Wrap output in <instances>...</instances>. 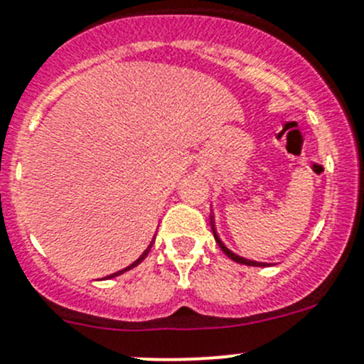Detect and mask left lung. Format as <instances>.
I'll list each match as a JSON object with an SVG mask.
<instances>
[{
    "mask_svg": "<svg viewBox=\"0 0 364 364\" xmlns=\"http://www.w3.org/2000/svg\"><path fill=\"white\" fill-rule=\"evenodd\" d=\"M210 227H213L214 240H216V243L220 245V248H221V250H223V254L227 255V257H230L232 261L240 262V264H247V266H264V262H257V261H252V259H245V257H241V255L234 254V252H232L230 248H227V247H225V243H223V241L220 240V236H218L216 227H214V220H213V216H210Z\"/></svg>",
    "mask_w": 364,
    "mask_h": 364,
    "instance_id": "left-lung-1",
    "label": "left lung"
}]
</instances>
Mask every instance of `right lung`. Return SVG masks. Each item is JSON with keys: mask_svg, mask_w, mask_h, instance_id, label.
I'll use <instances>...</instances> for the list:
<instances>
[{"mask_svg": "<svg viewBox=\"0 0 364 364\" xmlns=\"http://www.w3.org/2000/svg\"><path fill=\"white\" fill-rule=\"evenodd\" d=\"M148 252H150V250H146V252H144V254H143V255H141V257H139V259H137V261H136V262H132V264H130V266H127V268H124V269H119V272L112 273V275H110V277H116V275H121V273H123V272H127V269H130V268H134V266H137V264H139V262H141V261H143V259H144V257H146V255H148Z\"/></svg>", "mask_w": 364, "mask_h": 364, "instance_id": "add662e5", "label": "right lung"}]
</instances>
